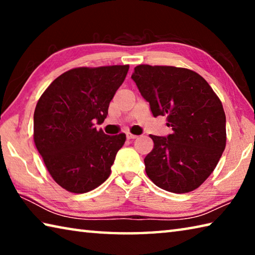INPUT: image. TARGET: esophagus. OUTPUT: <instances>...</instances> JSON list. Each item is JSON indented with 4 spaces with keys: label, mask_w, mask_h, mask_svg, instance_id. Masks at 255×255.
I'll use <instances>...</instances> for the list:
<instances>
[{
    "label": "esophagus",
    "mask_w": 255,
    "mask_h": 255,
    "mask_svg": "<svg viewBox=\"0 0 255 255\" xmlns=\"http://www.w3.org/2000/svg\"><path fill=\"white\" fill-rule=\"evenodd\" d=\"M126 137H127V139H136L137 138L136 135H132V133H130V132H127Z\"/></svg>",
    "instance_id": "1"
}]
</instances>
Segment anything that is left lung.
Here are the masks:
<instances>
[{"label":"left lung","mask_w":255,"mask_h":255,"mask_svg":"<svg viewBox=\"0 0 255 255\" xmlns=\"http://www.w3.org/2000/svg\"><path fill=\"white\" fill-rule=\"evenodd\" d=\"M154 117L166 116L172 133L150 135L145 171L158 188L185 193L213 173L226 146L223 105L198 73L174 66L139 65L131 75Z\"/></svg>","instance_id":"left-lung-1"}]
</instances>
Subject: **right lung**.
Returning <instances> with one entry per match:
<instances>
[{
    "label": "right lung",
    "mask_w": 255,
    "mask_h": 255,
    "mask_svg": "<svg viewBox=\"0 0 255 255\" xmlns=\"http://www.w3.org/2000/svg\"><path fill=\"white\" fill-rule=\"evenodd\" d=\"M128 65L73 68L53 81L33 115V139L47 170L74 193L98 188L109 178L126 135L97 130L123 84Z\"/></svg>",
    "instance_id": "add662e5"
}]
</instances>
